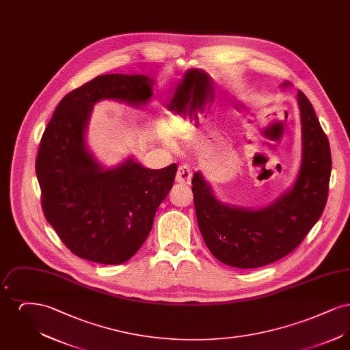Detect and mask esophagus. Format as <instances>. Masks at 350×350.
I'll list each match as a JSON object with an SVG mask.
<instances>
[{
  "mask_svg": "<svg viewBox=\"0 0 350 350\" xmlns=\"http://www.w3.org/2000/svg\"><path fill=\"white\" fill-rule=\"evenodd\" d=\"M191 176L193 172L187 165H181L177 170V176H176V181L181 185H189L191 181Z\"/></svg>",
  "mask_w": 350,
  "mask_h": 350,
  "instance_id": "34e87169",
  "label": "esophagus"
}]
</instances>
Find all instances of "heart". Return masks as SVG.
<instances>
[{
	"instance_id": "b5f03b06",
	"label": "heart",
	"mask_w": 350,
	"mask_h": 350,
	"mask_svg": "<svg viewBox=\"0 0 350 350\" xmlns=\"http://www.w3.org/2000/svg\"><path fill=\"white\" fill-rule=\"evenodd\" d=\"M193 122H194V114L191 111L172 113L167 117V129L174 135H186L194 129Z\"/></svg>"
}]
</instances>
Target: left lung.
Listing matches in <instances>:
<instances>
[{"mask_svg": "<svg viewBox=\"0 0 350 350\" xmlns=\"http://www.w3.org/2000/svg\"><path fill=\"white\" fill-rule=\"evenodd\" d=\"M290 88L288 81L280 85ZM301 160L293 185L264 207H243L217 198L202 172L191 180L200 231L220 262L254 269L278 261L295 250L321 217L332 170L331 148L315 110L298 92Z\"/></svg>", "mask_w": 350, "mask_h": 350, "instance_id": "8db88e82", "label": "left lung"}]
</instances>
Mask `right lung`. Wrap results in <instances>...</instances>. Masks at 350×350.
<instances>
[{
	"instance_id": "right-lung-1",
	"label": "right lung",
	"mask_w": 350,
	"mask_h": 350,
	"mask_svg": "<svg viewBox=\"0 0 350 350\" xmlns=\"http://www.w3.org/2000/svg\"><path fill=\"white\" fill-rule=\"evenodd\" d=\"M154 80L146 75H102L60 100L40 140L36 177L47 221L68 250L103 265L130 260L148 237L177 165L143 167L135 156L107 167L86 142L94 105L116 100L146 109Z\"/></svg>"
}]
</instances>
